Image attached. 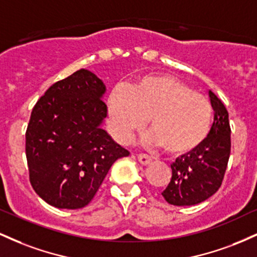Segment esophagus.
I'll return each instance as SVG.
<instances>
[{
    "instance_id": "esophagus-1",
    "label": "esophagus",
    "mask_w": 257,
    "mask_h": 257,
    "mask_svg": "<svg viewBox=\"0 0 257 257\" xmlns=\"http://www.w3.org/2000/svg\"><path fill=\"white\" fill-rule=\"evenodd\" d=\"M138 159L143 166H146V164H149L150 162L152 161V158L150 157V156L145 155V153H140V155H138Z\"/></svg>"
}]
</instances>
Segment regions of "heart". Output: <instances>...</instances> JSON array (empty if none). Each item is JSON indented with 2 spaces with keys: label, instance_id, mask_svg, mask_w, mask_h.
Listing matches in <instances>:
<instances>
[{
  "label": "heart",
  "instance_id": "1",
  "mask_svg": "<svg viewBox=\"0 0 257 257\" xmlns=\"http://www.w3.org/2000/svg\"><path fill=\"white\" fill-rule=\"evenodd\" d=\"M112 135L126 143L149 118L151 144L174 156L196 151L209 137L213 106L202 94L168 75L140 78L128 88L116 85L107 98Z\"/></svg>",
  "mask_w": 257,
  "mask_h": 257
}]
</instances>
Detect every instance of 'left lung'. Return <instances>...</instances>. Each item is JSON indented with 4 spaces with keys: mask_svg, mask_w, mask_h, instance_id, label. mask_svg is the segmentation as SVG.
Returning a JSON list of instances; mask_svg holds the SVG:
<instances>
[{
    "mask_svg": "<svg viewBox=\"0 0 257 257\" xmlns=\"http://www.w3.org/2000/svg\"><path fill=\"white\" fill-rule=\"evenodd\" d=\"M214 123L206 140L196 151L176 158L172 180L162 196L169 204L186 206L204 202L220 188L231 153V128L225 105L211 90Z\"/></svg>",
    "mask_w": 257,
    "mask_h": 257,
    "instance_id": "1",
    "label": "left lung"
}]
</instances>
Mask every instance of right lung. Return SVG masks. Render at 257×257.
<instances>
[{
  "label": "right lung",
  "instance_id": "obj_1",
  "mask_svg": "<svg viewBox=\"0 0 257 257\" xmlns=\"http://www.w3.org/2000/svg\"><path fill=\"white\" fill-rule=\"evenodd\" d=\"M104 82L81 69L57 82L32 108L26 159L35 192L59 209L83 208L112 164L129 152L101 128Z\"/></svg>",
  "mask_w": 257,
  "mask_h": 257
}]
</instances>
